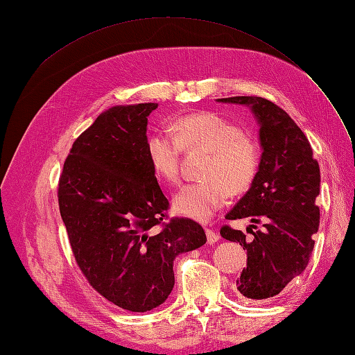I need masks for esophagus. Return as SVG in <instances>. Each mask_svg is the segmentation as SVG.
<instances>
[{
    "mask_svg": "<svg viewBox=\"0 0 355 355\" xmlns=\"http://www.w3.org/2000/svg\"><path fill=\"white\" fill-rule=\"evenodd\" d=\"M206 235H207V243L209 244H214L219 241V235L214 232L213 230H206Z\"/></svg>",
    "mask_w": 355,
    "mask_h": 355,
    "instance_id": "obj_1",
    "label": "esophagus"
}]
</instances>
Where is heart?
<instances>
[{
    "label": "heart",
    "instance_id": "1",
    "mask_svg": "<svg viewBox=\"0 0 355 355\" xmlns=\"http://www.w3.org/2000/svg\"><path fill=\"white\" fill-rule=\"evenodd\" d=\"M182 146L210 151L200 182L182 187L173 197L175 213L207 222L228 202L231 192L241 194L253 184L261 164L259 145L241 128L214 112L180 116L173 132L159 128L146 139V155L158 179L175 184L179 179Z\"/></svg>",
    "mask_w": 355,
    "mask_h": 355
}]
</instances>
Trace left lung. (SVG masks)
Here are the masks:
<instances>
[{"label":"left lung","instance_id":"obj_1","mask_svg":"<svg viewBox=\"0 0 355 355\" xmlns=\"http://www.w3.org/2000/svg\"><path fill=\"white\" fill-rule=\"evenodd\" d=\"M218 102L247 106L259 125V170L249 191L225 218L262 220L263 231L252 232L253 239L245 240L243 231L223 227L220 235L247 250L239 292L249 299H268L302 274L309 262L320 225L315 204L320 167L306 136L280 106L257 96Z\"/></svg>","mask_w":355,"mask_h":355}]
</instances>
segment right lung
<instances>
[{
    "label": "right lung",
    "instance_id": "1",
    "mask_svg": "<svg viewBox=\"0 0 355 355\" xmlns=\"http://www.w3.org/2000/svg\"><path fill=\"white\" fill-rule=\"evenodd\" d=\"M158 103L116 105L78 136L63 164L59 209L80 270L105 299L146 313L175 286L173 261L207 239L201 225L171 219L146 155L148 116Z\"/></svg>",
    "mask_w": 355,
    "mask_h": 355
}]
</instances>
